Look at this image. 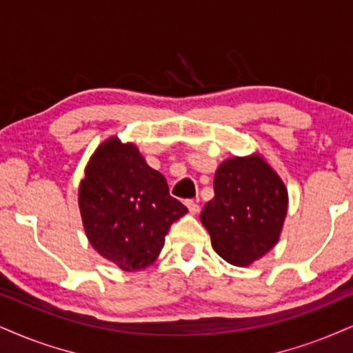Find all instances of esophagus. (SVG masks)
Here are the masks:
<instances>
[{"mask_svg":"<svg viewBox=\"0 0 353 353\" xmlns=\"http://www.w3.org/2000/svg\"><path fill=\"white\" fill-rule=\"evenodd\" d=\"M186 206H188L191 214H198V212H199L198 199H190V201H186Z\"/></svg>","mask_w":353,"mask_h":353,"instance_id":"obj_1","label":"esophagus"}]
</instances>
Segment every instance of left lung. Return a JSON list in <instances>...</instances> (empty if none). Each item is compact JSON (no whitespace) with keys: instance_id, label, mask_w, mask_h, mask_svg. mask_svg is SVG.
Wrapping results in <instances>:
<instances>
[{"instance_id":"obj_1","label":"left lung","mask_w":353,"mask_h":353,"mask_svg":"<svg viewBox=\"0 0 353 353\" xmlns=\"http://www.w3.org/2000/svg\"><path fill=\"white\" fill-rule=\"evenodd\" d=\"M288 210V191L260 157H234L217 168L214 198L201 223L225 262L247 267L278 242Z\"/></svg>"}]
</instances>
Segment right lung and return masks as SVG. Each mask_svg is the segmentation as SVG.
<instances>
[{"label": "right lung", "mask_w": 353, "mask_h": 353, "mask_svg": "<svg viewBox=\"0 0 353 353\" xmlns=\"http://www.w3.org/2000/svg\"><path fill=\"white\" fill-rule=\"evenodd\" d=\"M78 203L91 245L125 272L154 263L170 225L188 212L137 147L116 137L91 157Z\"/></svg>", "instance_id": "1"}]
</instances>
